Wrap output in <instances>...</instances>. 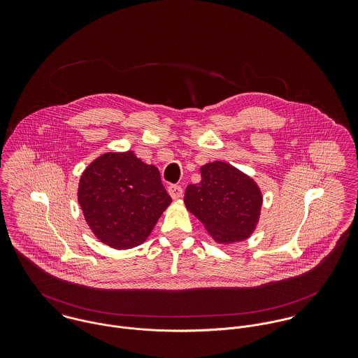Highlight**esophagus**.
I'll return each instance as SVG.
<instances>
[{"instance_id": "obj_1", "label": "esophagus", "mask_w": 358, "mask_h": 358, "mask_svg": "<svg viewBox=\"0 0 358 358\" xmlns=\"http://www.w3.org/2000/svg\"><path fill=\"white\" fill-rule=\"evenodd\" d=\"M168 193H169V196L172 199L176 200V199H180L183 196V189L180 186H178V185H171L168 187Z\"/></svg>"}]
</instances>
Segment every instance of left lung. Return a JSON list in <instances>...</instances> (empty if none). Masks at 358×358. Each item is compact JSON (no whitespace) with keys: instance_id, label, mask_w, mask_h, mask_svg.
I'll use <instances>...</instances> for the list:
<instances>
[{"instance_id":"1","label":"left lung","mask_w":358,"mask_h":358,"mask_svg":"<svg viewBox=\"0 0 358 358\" xmlns=\"http://www.w3.org/2000/svg\"><path fill=\"white\" fill-rule=\"evenodd\" d=\"M185 204L222 244L248 238L259 220L262 194L255 182L226 162L201 168V182L189 185Z\"/></svg>"}]
</instances>
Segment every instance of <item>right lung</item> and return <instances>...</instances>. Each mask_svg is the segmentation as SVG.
Wrapping results in <instances>:
<instances>
[{"label": "right lung", "instance_id": "add662e5", "mask_svg": "<svg viewBox=\"0 0 358 358\" xmlns=\"http://www.w3.org/2000/svg\"><path fill=\"white\" fill-rule=\"evenodd\" d=\"M171 201L158 169L132 152L104 154L80 180L78 203L87 223L117 250L142 244Z\"/></svg>", "mask_w": 358, "mask_h": 358}]
</instances>
